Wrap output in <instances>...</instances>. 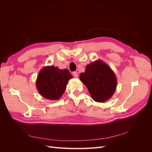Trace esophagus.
<instances>
[{"label":"esophagus","mask_w":152,"mask_h":152,"mask_svg":"<svg viewBox=\"0 0 152 152\" xmlns=\"http://www.w3.org/2000/svg\"><path fill=\"white\" fill-rule=\"evenodd\" d=\"M72 74H73V76L75 78H77L78 76H79V75H78V73L76 72H73Z\"/></svg>","instance_id":"obj_1"}]
</instances>
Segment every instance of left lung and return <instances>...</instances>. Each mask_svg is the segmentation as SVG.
I'll list each match as a JSON object with an SVG mask.
<instances>
[{
	"label": "left lung",
	"mask_w": 152,
	"mask_h": 152,
	"mask_svg": "<svg viewBox=\"0 0 152 152\" xmlns=\"http://www.w3.org/2000/svg\"><path fill=\"white\" fill-rule=\"evenodd\" d=\"M80 80L95 102H104L112 97L117 87V79L110 66L101 60L87 65Z\"/></svg>",
	"instance_id": "8db88e82"
}]
</instances>
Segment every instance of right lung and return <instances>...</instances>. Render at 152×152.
I'll list each match as a JSON object with an SVG mask.
<instances>
[{
  "instance_id": "1",
  "label": "right lung",
  "mask_w": 152,
  "mask_h": 152,
  "mask_svg": "<svg viewBox=\"0 0 152 152\" xmlns=\"http://www.w3.org/2000/svg\"><path fill=\"white\" fill-rule=\"evenodd\" d=\"M72 77L68 69L60 70L54 66H45L39 73L36 86L44 98L57 100L64 93L68 81Z\"/></svg>"
}]
</instances>
